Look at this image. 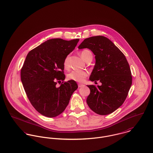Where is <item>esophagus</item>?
Wrapping results in <instances>:
<instances>
[{"instance_id":"1","label":"esophagus","mask_w":153,"mask_h":153,"mask_svg":"<svg viewBox=\"0 0 153 153\" xmlns=\"http://www.w3.org/2000/svg\"><path fill=\"white\" fill-rule=\"evenodd\" d=\"M78 86H79V87H84L85 85H83V84H81V83H79V84L78 85Z\"/></svg>"}]
</instances>
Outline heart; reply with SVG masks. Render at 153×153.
I'll list each match as a JSON object with an SVG mask.
<instances>
[{"mask_svg":"<svg viewBox=\"0 0 153 153\" xmlns=\"http://www.w3.org/2000/svg\"><path fill=\"white\" fill-rule=\"evenodd\" d=\"M80 55L83 60H85L90 56H92L91 52L88 50H83L82 51ZM63 66L65 68H68V56H66L63 62ZM88 76V72L86 71L73 70L70 72L67 76L68 80L77 82H83Z\"/></svg>","mask_w":153,"mask_h":153,"instance_id":"heart-1","label":"heart"}]
</instances>
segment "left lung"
<instances>
[{
	"label": "left lung",
	"instance_id": "obj_1",
	"mask_svg": "<svg viewBox=\"0 0 153 153\" xmlns=\"http://www.w3.org/2000/svg\"><path fill=\"white\" fill-rule=\"evenodd\" d=\"M87 48L95 55L96 63L90 80H99L101 85H88L90 93L86 102L94 112L107 115L116 110L125 101L132 84L128 63L119 48L102 36L87 38L78 47Z\"/></svg>",
	"mask_w": 153,
	"mask_h": 153
}]
</instances>
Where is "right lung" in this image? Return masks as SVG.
Listing matches in <instances>:
<instances>
[{
    "instance_id": "1",
    "label": "right lung",
    "mask_w": 153,
    "mask_h": 153,
    "mask_svg": "<svg viewBox=\"0 0 153 153\" xmlns=\"http://www.w3.org/2000/svg\"><path fill=\"white\" fill-rule=\"evenodd\" d=\"M79 39H51L29 51L21 69V81L34 108L48 117H55L64 111L76 82L65 79L63 62L76 46Z\"/></svg>"
}]
</instances>
